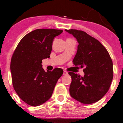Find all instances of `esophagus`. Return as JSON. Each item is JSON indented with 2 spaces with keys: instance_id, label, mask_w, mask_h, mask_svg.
Masks as SVG:
<instances>
[{
  "instance_id": "34e87169",
  "label": "esophagus",
  "mask_w": 123,
  "mask_h": 123,
  "mask_svg": "<svg viewBox=\"0 0 123 123\" xmlns=\"http://www.w3.org/2000/svg\"><path fill=\"white\" fill-rule=\"evenodd\" d=\"M68 74V73L67 71H66V70H63V75H67Z\"/></svg>"
}]
</instances>
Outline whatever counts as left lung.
Returning <instances> with one entry per match:
<instances>
[{"label":"left lung","mask_w":123,"mask_h":123,"mask_svg":"<svg viewBox=\"0 0 123 123\" xmlns=\"http://www.w3.org/2000/svg\"><path fill=\"white\" fill-rule=\"evenodd\" d=\"M76 38L79 45L73 63L84 68V76L69 72L72 77L71 97L84 104L95 103L104 97L111 87L113 77V62L106 48L84 31L65 29Z\"/></svg>","instance_id":"8db88e82"}]
</instances>
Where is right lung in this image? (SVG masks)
Masks as SVG:
<instances>
[{"mask_svg": "<svg viewBox=\"0 0 123 123\" xmlns=\"http://www.w3.org/2000/svg\"><path fill=\"white\" fill-rule=\"evenodd\" d=\"M61 29H37L26 34L18 44L10 63L12 83L18 97L32 106L46 102L53 94L63 70L45 71L42 60L50 57L53 39Z\"/></svg>", "mask_w": 123, "mask_h": 123, "instance_id": "add662e5", "label": "right lung"}]
</instances>
